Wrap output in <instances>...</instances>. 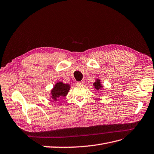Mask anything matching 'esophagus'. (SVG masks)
Returning <instances> with one entry per match:
<instances>
[{
  "mask_svg": "<svg viewBox=\"0 0 154 154\" xmlns=\"http://www.w3.org/2000/svg\"><path fill=\"white\" fill-rule=\"evenodd\" d=\"M84 83H85V82H84L83 81H77V83H76V84H77V85H84Z\"/></svg>",
  "mask_w": 154,
  "mask_h": 154,
  "instance_id": "1",
  "label": "esophagus"
}]
</instances>
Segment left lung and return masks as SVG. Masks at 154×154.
<instances>
[{
    "instance_id": "left-lung-1",
    "label": "left lung",
    "mask_w": 154,
    "mask_h": 154,
    "mask_svg": "<svg viewBox=\"0 0 154 154\" xmlns=\"http://www.w3.org/2000/svg\"><path fill=\"white\" fill-rule=\"evenodd\" d=\"M94 87H95L96 90H99L100 88L102 87V86L100 85V80L96 81V82H95V83H94Z\"/></svg>"
}]
</instances>
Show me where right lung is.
I'll list each match as a JSON object with an SVG mask.
<instances>
[{
	"label": "right lung",
	"mask_w": 154,
	"mask_h": 154,
	"mask_svg": "<svg viewBox=\"0 0 154 154\" xmlns=\"http://www.w3.org/2000/svg\"><path fill=\"white\" fill-rule=\"evenodd\" d=\"M69 86L68 85L63 84L62 82L56 83L54 89L52 91V95L54 99H56L57 98L61 96H66L69 92Z\"/></svg>",
	"instance_id": "1"
}]
</instances>
